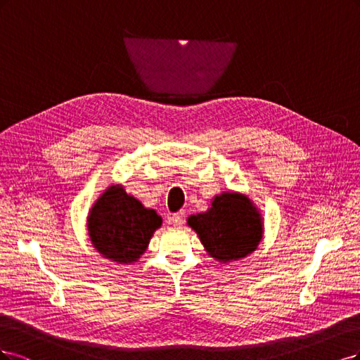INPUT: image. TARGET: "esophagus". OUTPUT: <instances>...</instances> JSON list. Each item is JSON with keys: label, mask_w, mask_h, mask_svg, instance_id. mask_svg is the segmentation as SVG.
I'll use <instances>...</instances> for the list:
<instances>
[{"label": "esophagus", "mask_w": 360, "mask_h": 360, "mask_svg": "<svg viewBox=\"0 0 360 360\" xmlns=\"http://www.w3.org/2000/svg\"><path fill=\"white\" fill-rule=\"evenodd\" d=\"M169 221L173 224V226H182L184 224V218H182V214L178 212V214H173L170 217Z\"/></svg>", "instance_id": "esophagus-1"}]
</instances>
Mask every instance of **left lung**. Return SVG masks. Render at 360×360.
<instances>
[{"label": "left lung", "instance_id": "1", "mask_svg": "<svg viewBox=\"0 0 360 360\" xmlns=\"http://www.w3.org/2000/svg\"><path fill=\"white\" fill-rule=\"evenodd\" d=\"M187 223L199 235L207 254L223 263L252 252L263 233L256 206L238 193L215 195L210 210L191 215Z\"/></svg>", "mask_w": 360, "mask_h": 360}]
</instances>
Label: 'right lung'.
<instances>
[{"instance_id": "1", "label": "right lung", "mask_w": 360, "mask_h": 360, "mask_svg": "<svg viewBox=\"0 0 360 360\" xmlns=\"http://www.w3.org/2000/svg\"><path fill=\"white\" fill-rule=\"evenodd\" d=\"M161 217L127 194L121 185L104 191L88 215L92 245L103 257L118 263H133L146 251Z\"/></svg>"}]
</instances>
